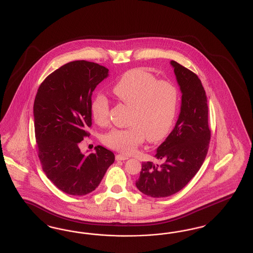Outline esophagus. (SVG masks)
<instances>
[{"mask_svg":"<svg viewBox=\"0 0 253 253\" xmlns=\"http://www.w3.org/2000/svg\"><path fill=\"white\" fill-rule=\"evenodd\" d=\"M128 159H129L128 156H124V155H121V154L116 155V160L117 161H125V160H128Z\"/></svg>","mask_w":253,"mask_h":253,"instance_id":"esophagus-1","label":"esophagus"}]
</instances>
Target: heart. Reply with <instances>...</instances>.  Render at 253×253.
Wrapping results in <instances>:
<instances>
[{"mask_svg":"<svg viewBox=\"0 0 253 253\" xmlns=\"http://www.w3.org/2000/svg\"><path fill=\"white\" fill-rule=\"evenodd\" d=\"M112 92L122 103L130 106L128 124L124 129H112L104 136L108 148L131 154L146 137L158 142L169 132L177 113L179 90L172 81L158 79L144 68L123 74L114 83ZM90 113L98 125L109 120V102L103 94L92 99Z\"/></svg>","mask_w":253,"mask_h":253,"instance_id":"heart-1","label":"heart"}]
</instances>
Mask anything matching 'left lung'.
<instances>
[{
	"mask_svg": "<svg viewBox=\"0 0 253 253\" xmlns=\"http://www.w3.org/2000/svg\"><path fill=\"white\" fill-rule=\"evenodd\" d=\"M182 92L178 120L157 148L158 163H142L135 185L153 198L167 197L181 189L199 171L209 148V106L200 79L191 70L171 61Z\"/></svg>",
	"mask_w": 253,
	"mask_h": 253,
	"instance_id": "8db88e82",
	"label": "left lung"
}]
</instances>
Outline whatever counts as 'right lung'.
<instances>
[{
	"mask_svg": "<svg viewBox=\"0 0 253 253\" xmlns=\"http://www.w3.org/2000/svg\"><path fill=\"white\" fill-rule=\"evenodd\" d=\"M107 76L108 69L95 62L71 61L47 76L35 96L38 157L47 178L70 195L94 191L115 161L102 146L87 156L79 147L89 135L92 92Z\"/></svg>",
	"mask_w": 253,
	"mask_h": 253,
	"instance_id": "1",
	"label": "right lung"
}]
</instances>
